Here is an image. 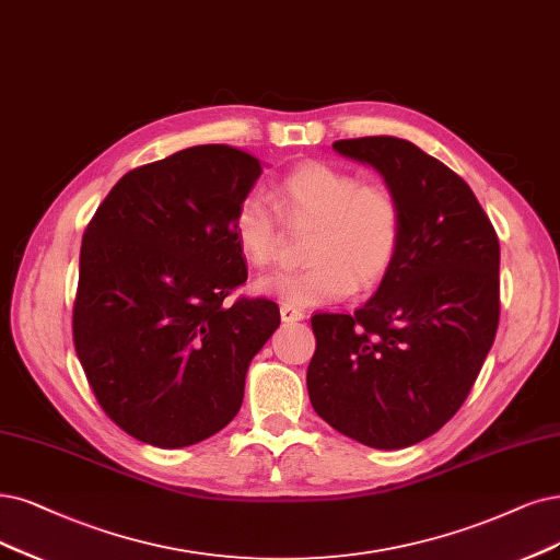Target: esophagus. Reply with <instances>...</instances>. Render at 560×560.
<instances>
[{"label": "esophagus", "mask_w": 560, "mask_h": 560, "mask_svg": "<svg viewBox=\"0 0 560 560\" xmlns=\"http://www.w3.org/2000/svg\"><path fill=\"white\" fill-rule=\"evenodd\" d=\"M281 320H283V323L304 320V312H300V308H295V306H291V304H283V306H281Z\"/></svg>", "instance_id": "34e87169"}]
</instances>
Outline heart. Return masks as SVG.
Returning a JSON list of instances; mask_svg holds the SVG:
<instances>
[{
	"label": "heart",
	"mask_w": 560,
	"mask_h": 560,
	"mask_svg": "<svg viewBox=\"0 0 560 560\" xmlns=\"http://www.w3.org/2000/svg\"><path fill=\"white\" fill-rule=\"evenodd\" d=\"M291 225L316 223L306 244V265L275 272L254 283L258 295L293 306L346 300L355 288L376 285L397 260L404 217L397 196L383 184L362 179L337 165L312 161L298 165L275 194ZM233 233L242 256L254 267L277 262L283 228L262 194H248L235 210Z\"/></svg>",
	"instance_id": "1"
}]
</instances>
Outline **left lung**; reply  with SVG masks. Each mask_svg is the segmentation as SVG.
<instances>
[{
	"label": "left lung",
	"mask_w": 560,
	"mask_h": 560,
	"mask_svg": "<svg viewBox=\"0 0 560 560\" xmlns=\"http://www.w3.org/2000/svg\"><path fill=\"white\" fill-rule=\"evenodd\" d=\"M332 148L378 171L401 205L395 265L355 314H316L306 389L343 436L401 450L462 408L499 329L501 246L470 186L392 136Z\"/></svg>",
	"instance_id": "obj_1"
}]
</instances>
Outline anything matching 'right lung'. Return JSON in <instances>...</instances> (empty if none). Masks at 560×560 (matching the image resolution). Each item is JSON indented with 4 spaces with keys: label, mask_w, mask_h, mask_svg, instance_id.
I'll return each mask as SVG.
<instances>
[{
    "label": "right lung",
    "mask_w": 560,
    "mask_h": 560,
    "mask_svg": "<svg viewBox=\"0 0 560 560\" xmlns=\"http://www.w3.org/2000/svg\"><path fill=\"white\" fill-rule=\"evenodd\" d=\"M260 173L242 150L196 144L124 175L82 237L75 353L106 416L142 443L221 431L281 323L272 300L223 304L246 281L233 217Z\"/></svg>",
    "instance_id": "right-lung-1"
}]
</instances>
